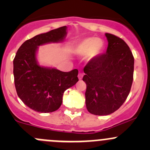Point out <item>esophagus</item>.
<instances>
[{
	"label": "esophagus",
	"instance_id": "34e87169",
	"mask_svg": "<svg viewBox=\"0 0 150 150\" xmlns=\"http://www.w3.org/2000/svg\"><path fill=\"white\" fill-rule=\"evenodd\" d=\"M83 77V73L81 72H80L79 74H78V78H79V80L82 79Z\"/></svg>",
	"mask_w": 150,
	"mask_h": 150
}]
</instances>
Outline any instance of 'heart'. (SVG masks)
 I'll return each instance as SVG.
<instances>
[{"label":"heart","mask_w":150,"mask_h":150,"mask_svg":"<svg viewBox=\"0 0 150 150\" xmlns=\"http://www.w3.org/2000/svg\"><path fill=\"white\" fill-rule=\"evenodd\" d=\"M104 42L100 38L89 37L78 42L73 47V53L77 56L86 54V61L91 62L99 57L104 51Z\"/></svg>","instance_id":"1"}]
</instances>
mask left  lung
<instances>
[{
    "instance_id": "1",
    "label": "left lung",
    "mask_w": 150,
    "mask_h": 150,
    "mask_svg": "<svg viewBox=\"0 0 150 150\" xmlns=\"http://www.w3.org/2000/svg\"><path fill=\"white\" fill-rule=\"evenodd\" d=\"M105 36L106 54L88 62L83 69L86 108L96 115H108L120 108L129 94L134 77V59L129 47L114 35Z\"/></svg>"
}]
</instances>
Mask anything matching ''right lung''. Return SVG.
Returning a JSON list of instances; mask_svg holds the SVG:
<instances>
[{
    "label": "right lung",
    "mask_w": 150,
    "mask_h": 150,
    "mask_svg": "<svg viewBox=\"0 0 150 150\" xmlns=\"http://www.w3.org/2000/svg\"><path fill=\"white\" fill-rule=\"evenodd\" d=\"M67 26L38 35L22 43L13 59V77L19 99L32 110L52 112L62 103L63 94L78 81V70L62 72L40 66L37 59L38 46L64 41Z\"/></svg>",
    "instance_id": "add662e5"
}]
</instances>
